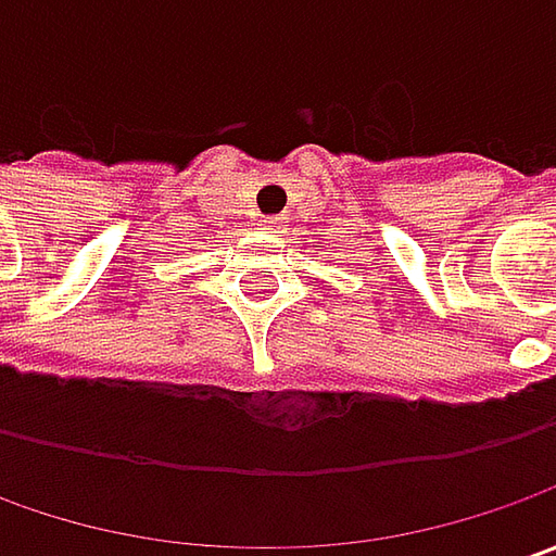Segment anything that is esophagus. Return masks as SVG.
I'll use <instances>...</instances> for the list:
<instances>
[{
	"label": "esophagus",
	"mask_w": 556,
	"mask_h": 556,
	"mask_svg": "<svg viewBox=\"0 0 556 556\" xmlns=\"http://www.w3.org/2000/svg\"><path fill=\"white\" fill-rule=\"evenodd\" d=\"M263 223H278V219H263Z\"/></svg>",
	"instance_id": "34e87169"
}]
</instances>
